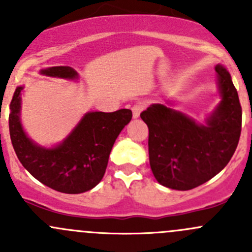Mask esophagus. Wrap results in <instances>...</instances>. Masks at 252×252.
<instances>
[{"label": "esophagus", "instance_id": "1", "mask_svg": "<svg viewBox=\"0 0 252 252\" xmlns=\"http://www.w3.org/2000/svg\"><path fill=\"white\" fill-rule=\"evenodd\" d=\"M142 110H144V106H142L141 103H136V105H134L133 107H131V111H133V118H138V117L140 116Z\"/></svg>", "mask_w": 252, "mask_h": 252}]
</instances>
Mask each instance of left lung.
<instances>
[{
	"label": "left lung",
	"instance_id": "8db88e82",
	"mask_svg": "<svg viewBox=\"0 0 252 252\" xmlns=\"http://www.w3.org/2000/svg\"><path fill=\"white\" fill-rule=\"evenodd\" d=\"M220 101L205 123L167 106L154 103L140 117L149 126L150 166L157 182L190 190L208 182L228 164L241 131V106L229 72L215 67Z\"/></svg>",
	"mask_w": 252,
	"mask_h": 252
}]
</instances>
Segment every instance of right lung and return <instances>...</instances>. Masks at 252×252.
Returning <instances> with one entry per match:
<instances>
[{"mask_svg":"<svg viewBox=\"0 0 252 252\" xmlns=\"http://www.w3.org/2000/svg\"><path fill=\"white\" fill-rule=\"evenodd\" d=\"M46 77L77 80V70L58 65L40 70ZM18 86L11 102L9 134L18 159L35 179L65 194H81L102 180L114 141L131 121L130 110L111 113L88 112L67 138L57 145L45 147L28 136L22 124V90Z\"/></svg>","mask_w":252,"mask_h":252,"instance_id":"obj_1","label":"right lung"}]
</instances>
